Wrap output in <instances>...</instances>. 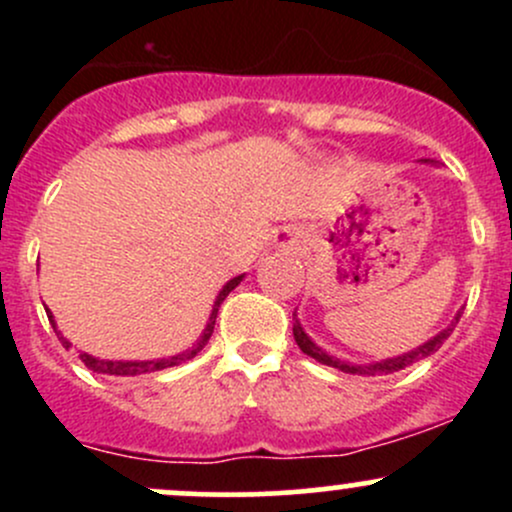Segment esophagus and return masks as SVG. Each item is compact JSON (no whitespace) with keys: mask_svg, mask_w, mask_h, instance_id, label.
<instances>
[{"mask_svg":"<svg viewBox=\"0 0 512 512\" xmlns=\"http://www.w3.org/2000/svg\"><path fill=\"white\" fill-rule=\"evenodd\" d=\"M286 243H289V245H291V243H293V240H286Z\"/></svg>","mask_w":512,"mask_h":512,"instance_id":"34e87169","label":"esophagus"}]
</instances>
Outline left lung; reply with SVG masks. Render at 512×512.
Segmentation results:
<instances>
[{
	"instance_id": "left-lung-1",
	"label": "left lung",
	"mask_w": 512,
	"mask_h": 512,
	"mask_svg": "<svg viewBox=\"0 0 512 512\" xmlns=\"http://www.w3.org/2000/svg\"><path fill=\"white\" fill-rule=\"evenodd\" d=\"M421 163H431V166H433L436 161H431V158H421ZM460 317H462V310H457V315L452 317L450 325L445 327V330H440L436 337H431L428 342L419 344L416 349L407 351V354H399L395 358H385V361H375V363H351V361H342V358L327 354L322 346H317L313 339L305 334L301 320H298L296 313H293V337H296V344L301 346L303 354L315 358V361L322 363V366L337 368V370H342V373H351V375H387V373H397V370L407 368V366H411V363L421 361V358L436 354L440 346H443L445 339L450 337L452 330H455V325L460 322Z\"/></svg>"
}]
</instances>
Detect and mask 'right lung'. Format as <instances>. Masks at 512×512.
<instances>
[{
    "label": "right lung",
    "mask_w": 512,
    "mask_h": 512,
    "mask_svg": "<svg viewBox=\"0 0 512 512\" xmlns=\"http://www.w3.org/2000/svg\"><path fill=\"white\" fill-rule=\"evenodd\" d=\"M243 276L245 274H238V276H233L231 281H226V286H223V289L219 291V296H216L214 305H211V315H209V320H207V327H204L202 334H199L197 342L192 344V346H187V349L180 351V354L163 356V358H151V361H108V358H96V356L86 354V351H79V358H81V361H84V366L88 370H93V373L122 375V378H125V375H144V373H154V370H163V368H170V366H180V363H185V361H190V358H195L199 351H202L204 346H207L211 332H214L216 315H219L221 303L226 301L228 293H231L240 284V281H243ZM45 313H48V320H50L52 330L57 332V337H60V342H62L64 349H72V342H69L67 337H62V332L57 330L55 315L50 313V308H45Z\"/></svg>",
    "instance_id": "obj_1"
}]
</instances>
